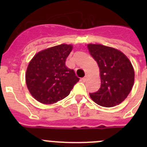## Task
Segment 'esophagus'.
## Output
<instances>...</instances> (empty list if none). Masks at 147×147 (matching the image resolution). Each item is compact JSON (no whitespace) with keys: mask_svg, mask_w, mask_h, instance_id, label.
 Returning a JSON list of instances; mask_svg holds the SVG:
<instances>
[{"mask_svg":"<svg viewBox=\"0 0 147 147\" xmlns=\"http://www.w3.org/2000/svg\"><path fill=\"white\" fill-rule=\"evenodd\" d=\"M87 79H88V75H85V76L84 78H82V80H83V82H85L87 80Z\"/></svg>","mask_w":147,"mask_h":147,"instance_id":"34e87169","label":"esophagus"}]
</instances>
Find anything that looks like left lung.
Returning a JSON list of instances; mask_svg holds the SVG:
<instances>
[{
  "label": "left lung",
  "mask_w": 147,
  "mask_h": 147,
  "mask_svg": "<svg viewBox=\"0 0 147 147\" xmlns=\"http://www.w3.org/2000/svg\"><path fill=\"white\" fill-rule=\"evenodd\" d=\"M88 50L100 70L101 87L90 93L93 102L111 107L121 103L130 93L135 73L129 59L121 51L100 44H88Z\"/></svg>",
  "instance_id": "1"
}]
</instances>
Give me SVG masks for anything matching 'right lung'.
<instances>
[{
	"instance_id": "add662e5",
	"label": "right lung",
	"mask_w": 147,
	"mask_h": 147,
	"mask_svg": "<svg viewBox=\"0 0 147 147\" xmlns=\"http://www.w3.org/2000/svg\"><path fill=\"white\" fill-rule=\"evenodd\" d=\"M72 49L71 45H57L41 51L30 61L26 82L30 93L38 102L56 103L67 96L79 82L74 71L65 66Z\"/></svg>"
}]
</instances>
